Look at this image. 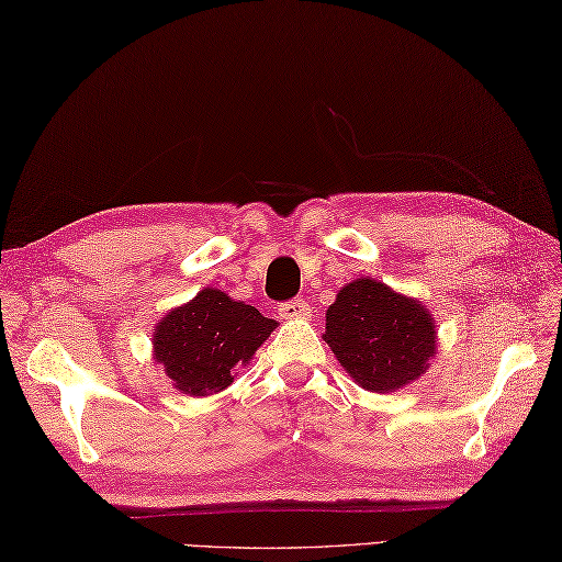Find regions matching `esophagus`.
I'll list each match as a JSON object with an SVG mask.
<instances>
[{
	"label": "esophagus",
	"instance_id": "obj_1",
	"mask_svg": "<svg viewBox=\"0 0 562 562\" xmlns=\"http://www.w3.org/2000/svg\"><path fill=\"white\" fill-rule=\"evenodd\" d=\"M280 314L282 318H312V306L304 300H290L280 304Z\"/></svg>",
	"mask_w": 562,
	"mask_h": 562
}]
</instances>
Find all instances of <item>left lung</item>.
<instances>
[{
  "label": "left lung",
  "mask_w": 562,
  "mask_h": 562,
  "mask_svg": "<svg viewBox=\"0 0 562 562\" xmlns=\"http://www.w3.org/2000/svg\"><path fill=\"white\" fill-rule=\"evenodd\" d=\"M324 340L367 391L389 393L425 374L437 355L427 308L372 278L352 280L326 312Z\"/></svg>",
  "instance_id": "8db88e82"
}]
</instances>
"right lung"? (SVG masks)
I'll return each instance as SVG.
<instances>
[{
    "label": "right lung",
    "instance_id": "add662e5",
    "mask_svg": "<svg viewBox=\"0 0 562 562\" xmlns=\"http://www.w3.org/2000/svg\"><path fill=\"white\" fill-rule=\"evenodd\" d=\"M278 326L256 306L205 288L195 300L171 308L154 328V360L188 396L224 391Z\"/></svg>",
    "mask_w": 562,
    "mask_h": 562
}]
</instances>
